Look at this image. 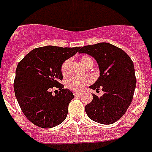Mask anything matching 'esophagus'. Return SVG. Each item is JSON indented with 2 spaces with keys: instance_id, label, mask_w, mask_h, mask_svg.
<instances>
[{
  "instance_id": "34e87169",
  "label": "esophagus",
  "mask_w": 152,
  "mask_h": 152,
  "mask_svg": "<svg viewBox=\"0 0 152 152\" xmlns=\"http://www.w3.org/2000/svg\"><path fill=\"white\" fill-rule=\"evenodd\" d=\"M73 95H75V96H79V95H81V93L80 92H76V91H74Z\"/></svg>"
}]
</instances>
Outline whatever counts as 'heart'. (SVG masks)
I'll return each mask as SVG.
<instances>
[{
	"instance_id": "1",
	"label": "heart",
	"mask_w": 152,
	"mask_h": 152,
	"mask_svg": "<svg viewBox=\"0 0 152 152\" xmlns=\"http://www.w3.org/2000/svg\"><path fill=\"white\" fill-rule=\"evenodd\" d=\"M80 63L83 64V66L88 68L89 65H92L93 64V60L92 58L89 56H83L80 57ZM69 61L66 60L63 62L61 64V71L63 76H66L68 74V69H69ZM93 79L91 76H84L82 77H76V76H72L71 78H69L66 81V86L67 88L71 89L72 91H82L83 89L89 85L91 82H92Z\"/></svg>"
}]
</instances>
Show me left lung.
Returning <instances> with one entry per match:
<instances>
[{
  "label": "left lung",
  "instance_id": "left-lung-1",
  "mask_svg": "<svg viewBox=\"0 0 152 152\" xmlns=\"http://www.w3.org/2000/svg\"><path fill=\"white\" fill-rule=\"evenodd\" d=\"M80 53H87L96 60L100 76L89 88L104 94L86 105L85 111L95 122L110 125L122 117L132 102L137 84L133 62L121 49L107 42L80 47Z\"/></svg>",
  "mask_w": 152,
  "mask_h": 152
}]
</instances>
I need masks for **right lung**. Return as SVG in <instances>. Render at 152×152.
<instances>
[{"label": "right lung", "mask_w": 152, "mask_h": 152, "mask_svg": "<svg viewBox=\"0 0 152 152\" xmlns=\"http://www.w3.org/2000/svg\"><path fill=\"white\" fill-rule=\"evenodd\" d=\"M79 49L46 46L32 50L19 62L14 80L15 95L23 113L34 125L50 129L65 120L74 95L60 83L63 79L61 68ZM53 86L59 89L55 95L51 91Z\"/></svg>", "instance_id": "add662e5"}]
</instances>
